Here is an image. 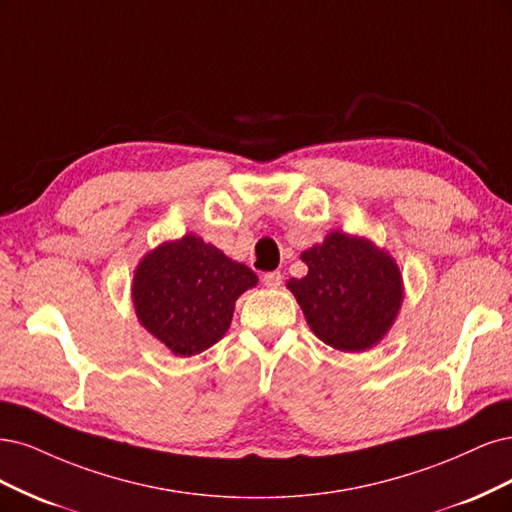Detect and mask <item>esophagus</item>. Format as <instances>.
<instances>
[{
    "mask_svg": "<svg viewBox=\"0 0 512 512\" xmlns=\"http://www.w3.org/2000/svg\"><path fill=\"white\" fill-rule=\"evenodd\" d=\"M263 285H266L268 289H278L280 285H283V274H280V272L263 274Z\"/></svg>",
    "mask_w": 512,
    "mask_h": 512,
    "instance_id": "1",
    "label": "esophagus"
}]
</instances>
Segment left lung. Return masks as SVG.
<instances>
[{
  "mask_svg": "<svg viewBox=\"0 0 512 512\" xmlns=\"http://www.w3.org/2000/svg\"><path fill=\"white\" fill-rule=\"evenodd\" d=\"M300 259L308 274L287 280V289L319 340L364 353L389 334L404 302V280L387 249L336 229Z\"/></svg>",
  "mask_w": 512,
  "mask_h": 512,
  "instance_id": "obj_1",
  "label": "left lung"
}]
</instances>
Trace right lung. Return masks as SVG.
I'll return each mask as SVG.
<instances>
[{
    "instance_id": "add662e5",
    "label": "right lung",
    "mask_w": 512,
    "mask_h": 512,
    "mask_svg": "<svg viewBox=\"0 0 512 512\" xmlns=\"http://www.w3.org/2000/svg\"><path fill=\"white\" fill-rule=\"evenodd\" d=\"M257 283V274L244 263L200 236L185 234L140 259L131 302L148 334L176 357H191L225 336L236 300Z\"/></svg>"
}]
</instances>
